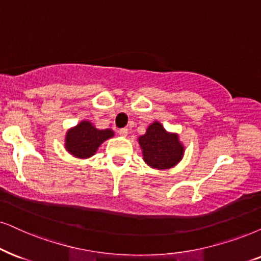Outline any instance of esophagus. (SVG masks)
I'll return each mask as SVG.
<instances>
[{
  "label": "esophagus",
  "mask_w": 261,
  "mask_h": 261,
  "mask_svg": "<svg viewBox=\"0 0 261 261\" xmlns=\"http://www.w3.org/2000/svg\"><path fill=\"white\" fill-rule=\"evenodd\" d=\"M118 133H119V135L121 137H126L127 136V128H120L119 131H118Z\"/></svg>",
  "instance_id": "1"
}]
</instances>
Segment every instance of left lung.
<instances>
[{
    "mask_svg": "<svg viewBox=\"0 0 261 261\" xmlns=\"http://www.w3.org/2000/svg\"><path fill=\"white\" fill-rule=\"evenodd\" d=\"M144 163L151 169L169 170L183 159L186 147L179 135L170 133L160 121H153L146 134L137 138Z\"/></svg>",
    "mask_w": 261,
    "mask_h": 261,
    "instance_id": "obj_1",
    "label": "left lung"
}]
</instances>
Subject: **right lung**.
<instances>
[{"label": "right lung", "mask_w": 261, "mask_h": 261, "mask_svg": "<svg viewBox=\"0 0 261 261\" xmlns=\"http://www.w3.org/2000/svg\"><path fill=\"white\" fill-rule=\"evenodd\" d=\"M114 137L111 128L100 130L90 120H82L75 126L68 128L65 135V149L77 159H89L105 141Z\"/></svg>", "instance_id": "1"}]
</instances>
